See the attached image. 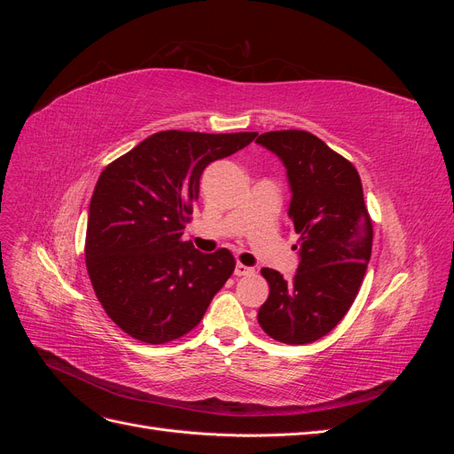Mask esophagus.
I'll use <instances>...</instances> for the list:
<instances>
[{"label": "esophagus", "instance_id": "obj_1", "mask_svg": "<svg viewBox=\"0 0 454 454\" xmlns=\"http://www.w3.org/2000/svg\"><path fill=\"white\" fill-rule=\"evenodd\" d=\"M235 274H237V277H250V274H254V269L252 267H246L242 263H237Z\"/></svg>", "mask_w": 454, "mask_h": 454}]
</instances>
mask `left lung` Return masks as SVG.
I'll list each match as a JSON object with an SVG mask.
<instances>
[{
  "mask_svg": "<svg viewBox=\"0 0 454 454\" xmlns=\"http://www.w3.org/2000/svg\"><path fill=\"white\" fill-rule=\"evenodd\" d=\"M255 142L277 153L287 170V215L299 235L301 255L292 280L274 269H261L270 292L257 320L274 340L309 345L332 332L358 295L373 246V223L358 170L318 136L272 130Z\"/></svg>",
  "mask_w": 454,
  "mask_h": 454,
  "instance_id": "8db88e82",
  "label": "left lung"
}]
</instances>
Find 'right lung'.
<instances>
[{
	"label": "right lung",
	"instance_id": "add662e5",
	"mask_svg": "<svg viewBox=\"0 0 454 454\" xmlns=\"http://www.w3.org/2000/svg\"><path fill=\"white\" fill-rule=\"evenodd\" d=\"M255 136L162 130L102 170L90 199L85 263L106 314L130 337L147 345L184 337L235 270L227 248L202 254L182 237L202 170Z\"/></svg>",
	"mask_w": 454,
	"mask_h": 454
}]
</instances>
